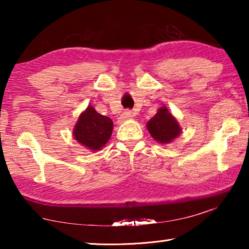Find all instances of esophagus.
I'll list each match as a JSON object with an SVG mask.
<instances>
[{"instance_id": "esophagus-1", "label": "esophagus", "mask_w": 249, "mask_h": 249, "mask_svg": "<svg viewBox=\"0 0 249 249\" xmlns=\"http://www.w3.org/2000/svg\"><path fill=\"white\" fill-rule=\"evenodd\" d=\"M132 117H134V113H132L130 110H125L124 112H122V114L120 115V118L119 119H120L121 122H124L129 120V119H131Z\"/></svg>"}]
</instances>
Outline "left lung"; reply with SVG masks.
I'll use <instances>...</instances> for the list:
<instances>
[{
	"label": "left lung",
	"instance_id": "obj_1",
	"mask_svg": "<svg viewBox=\"0 0 249 249\" xmlns=\"http://www.w3.org/2000/svg\"><path fill=\"white\" fill-rule=\"evenodd\" d=\"M146 125L152 137L161 144H169L181 134L178 121L166 107H160Z\"/></svg>",
	"mask_w": 249,
	"mask_h": 249
}]
</instances>
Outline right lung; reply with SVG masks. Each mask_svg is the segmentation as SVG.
<instances>
[{"label":"right lung","mask_w":249,"mask_h":249,"mask_svg":"<svg viewBox=\"0 0 249 249\" xmlns=\"http://www.w3.org/2000/svg\"><path fill=\"white\" fill-rule=\"evenodd\" d=\"M112 130L113 122L111 119L100 114L89 105L79 115L73 128V137L90 151H98L108 142Z\"/></svg>","instance_id":"obj_1"}]
</instances>
